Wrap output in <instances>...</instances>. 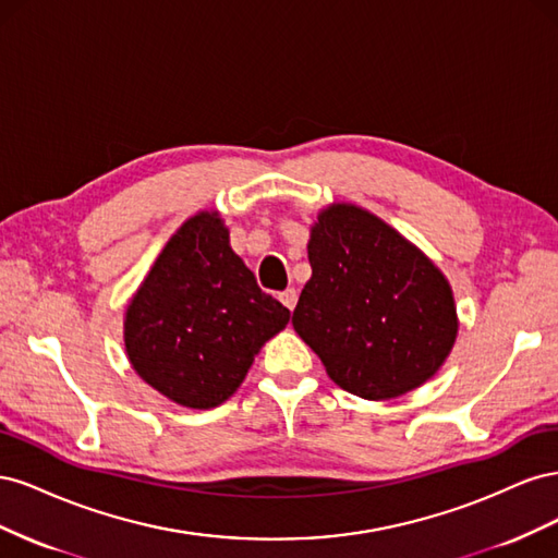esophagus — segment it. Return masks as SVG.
<instances>
[{
    "instance_id": "esophagus-1",
    "label": "esophagus",
    "mask_w": 558,
    "mask_h": 558,
    "mask_svg": "<svg viewBox=\"0 0 558 558\" xmlns=\"http://www.w3.org/2000/svg\"><path fill=\"white\" fill-rule=\"evenodd\" d=\"M279 300L283 302V307H289L293 312L295 305H298V291L295 289H286V291L279 293Z\"/></svg>"
}]
</instances>
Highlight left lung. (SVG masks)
Instances as JSON below:
<instances>
[{"label":"left lung","mask_w":558,"mask_h":558,"mask_svg":"<svg viewBox=\"0 0 558 558\" xmlns=\"http://www.w3.org/2000/svg\"><path fill=\"white\" fill-rule=\"evenodd\" d=\"M312 279L293 328L344 391L388 400L430 379L456 340L447 279L408 240L353 205L318 216Z\"/></svg>","instance_id":"8db88e82"}]
</instances>
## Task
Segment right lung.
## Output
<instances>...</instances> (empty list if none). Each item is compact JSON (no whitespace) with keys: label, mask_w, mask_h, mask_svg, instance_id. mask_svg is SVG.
Segmentation results:
<instances>
[{"label":"right lung","mask_w":558,"mask_h":558,"mask_svg":"<svg viewBox=\"0 0 558 558\" xmlns=\"http://www.w3.org/2000/svg\"><path fill=\"white\" fill-rule=\"evenodd\" d=\"M291 312L260 291L218 214L189 218L167 242L125 314L137 375L193 410L226 402Z\"/></svg>","instance_id":"add662e5"}]
</instances>
